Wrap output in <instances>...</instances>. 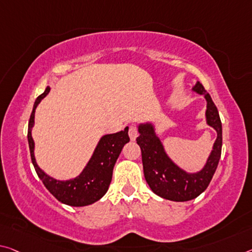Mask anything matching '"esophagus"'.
I'll return each instance as SVG.
<instances>
[{"label": "esophagus", "instance_id": "obj_1", "mask_svg": "<svg viewBox=\"0 0 252 252\" xmlns=\"http://www.w3.org/2000/svg\"><path fill=\"white\" fill-rule=\"evenodd\" d=\"M129 137H130V139H131V141H134L135 139H137V137H138V130H137V127H135L134 126H130V127H129Z\"/></svg>", "mask_w": 252, "mask_h": 252}]
</instances>
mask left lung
<instances>
[{"mask_svg":"<svg viewBox=\"0 0 252 252\" xmlns=\"http://www.w3.org/2000/svg\"><path fill=\"white\" fill-rule=\"evenodd\" d=\"M191 90L204 95L206 123L218 133L206 163L197 173H187L171 160L161 140L156 134L153 123H140L138 126L137 143L141 149L143 174L148 185L158 196L174 202L190 201L201 195L209 186L221 157L222 123L219 111L201 83L197 82Z\"/></svg>","mask_w":252,"mask_h":252,"instance_id":"obj_1","label":"left lung"}]
</instances>
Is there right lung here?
Wrapping results in <instances>:
<instances>
[{
  "mask_svg": "<svg viewBox=\"0 0 252 252\" xmlns=\"http://www.w3.org/2000/svg\"><path fill=\"white\" fill-rule=\"evenodd\" d=\"M50 87L47 86L46 91L35 99L32 113L30 115L28 126V142H29L30 156L33 167L39 178L41 179L46 189L50 191L59 202L70 206H86L91 205L104 196L109 189L112 181L113 167L117 162L123 146L130 141L127 130L117 133L105 134L99 139L93 155L77 177L68 181H58L47 175L38 166L34 158V141L31 131L34 126V112L41 99L47 96Z\"/></svg>",
  "mask_w": 252,
  "mask_h": 252,
  "instance_id": "add662e5",
  "label": "right lung"
}]
</instances>
